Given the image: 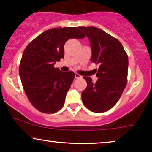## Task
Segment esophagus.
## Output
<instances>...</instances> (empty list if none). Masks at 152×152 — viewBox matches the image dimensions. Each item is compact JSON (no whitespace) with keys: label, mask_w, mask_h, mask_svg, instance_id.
Listing matches in <instances>:
<instances>
[{"label":"esophagus","mask_w":152,"mask_h":152,"mask_svg":"<svg viewBox=\"0 0 152 152\" xmlns=\"http://www.w3.org/2000/svg\"><path fill=\"white\" fill-rule=\"evenodd\" d=\"M81 77H82V76H81V75L77 74V73H75V78H81Z\"/></svg>","instance_id":"esophagus-1"}]
</instances>
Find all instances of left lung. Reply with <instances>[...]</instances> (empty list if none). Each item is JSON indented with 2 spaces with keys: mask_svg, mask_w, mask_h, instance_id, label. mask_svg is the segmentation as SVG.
Segmentation results:
<instances>
[{
  "mask_svg": "<svg viewBox=\"0 0 152 152\" xmlns=\"http://www.w3.org/2000/svg\"><path fill=\"white\" fill-rule=\"evenodd\" d=\"M88 38L92 56L91 61L98 64L95 83L83 76L87 87L81 94L82 102L90 111L105 112L117 103L127 83L128 56L118 39L98 28L79 27Z\"/></svg>",
  "mask_w": 152,
  "mask_h": 152,
  "instance_id": "8db88e82",
  "label": "left lung"
}]
</instances>
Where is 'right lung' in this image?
<instances>
[{
  "mask_svg": "<svg viewBox=\"0 0 152 152\" xmlns=\"http://www.w3.org/2000/svg\"><path fill=\"white\" fill-rule=\"evenodd\" d=\"M85 35L76 27L55 28L40 34L26 46L23 53L19 74L28 99L39 111L53 114L63 107L74 73L54 68L64 58V48L71 38Z\"/></svg>",
  "mask_w": 152,
  "mask_h": 152,
  "instance_id": "add662e5",
  "label": "right lung"
}]
</instances>
